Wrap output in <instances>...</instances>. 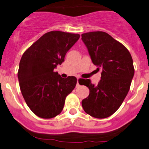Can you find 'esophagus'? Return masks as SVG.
<instances>
[{
    "label": "esophagus",
    "instance_id": "obj_1",
    "mask_svg": "<svg viewBox=\"0 0 149 149\" xmlns=\"http://www.w3.org/2000/svg\"><path fill=\"white\" fill-rule=\"evenodd\" d=\"M77 79H79V77H77ZM79 86V83H78V81H77V86Z\"/></svg>",
    "mask_w": 149,
    "mask_h": 149
}]
</instances>
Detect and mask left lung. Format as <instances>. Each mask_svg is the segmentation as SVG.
<instances>
[{"instance_id": "obj_1", "label": "left lung", "mask_w": 149, "mask_h": 149, "mask_svg": "<svg viewBox=\"0 0 149 149\" xmlns=\"http://www.w3.org/2000/svg\"><path fill=\"white\" fill-rule=\"evenodd\" d=\"M81 40L93 65L102 70L97 85L88 79L83 80L81 85L88 88L89 95L81 105L93 118H108L117 111L127 95L134 74L132 58L125 46L104 31L82 34Z\"/></svg>"}]
</instances>
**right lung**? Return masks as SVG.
<instances>
[{
  "label": "right lung",
  "instance_id": "right-lung-1",
  "mask_svg": "<svg viewBox=\"0 0 149 149\" xmlns=\"http://www.w3.org/2000/svg\"><path fill=\"white\" fill-rule=\"evenodd\" d=\"M80 37L77 34L52 31L38 38L24 53L17 77L23 98L38 117L49 119L61 113L67 96L77 84L75 77L62 78L54 72Z\"/></svg>",
  "mask_w": 149,
  "mask_h": 149
}]
</instances>
